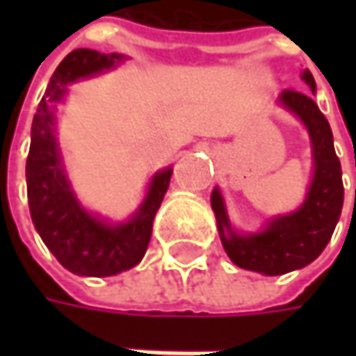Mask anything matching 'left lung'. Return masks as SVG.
<instances>
[{"instance_id":"obj_1","label":"left lung","mask_w":356,"mask_h":356,"mask_svg":"<svg viewBox=\"0 0 356 356\" xmlns=\"http://www.w3.org/2000/svg\"><path fill=\"white\" fill-rule=\"evenodd\" d=\"M301 79L311 92L287 89L277 97V103L299 118L309 132L313 178L303 204L295 212L271 218L259 232L239 234L227 218L220 188L212 192V210L227 257L241 269L264 275H283L315 261L327 248L343 210L345 190L333 132L313 101L317 85L311 71L305 69Z\"/></svg>"}]
</instances>
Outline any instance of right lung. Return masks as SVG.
Here are the masks:
<instances>
[{
    "mask_svg": "<svg viewBox=\"0 0 356 356\" xmlns=\"http://www.w3.org/2000/svg\"><path fill=\"white\" fill-rule=\"evenodd\" d=\"M124 59L129 57L95 49L71 51L51 76L31 124L25 178L33 226L57 261L85 277H108L140 264L170 184V166L158 170L138 210L124 222H108L79 202L67 178L57 143V106L67 95V85L111 71Z\"/></svg>",
    "mask_w": 356,
    "mask_h": 356,
    "instance_id": "right-lung-1",
    "label": "right lung"
}]
</instances>
